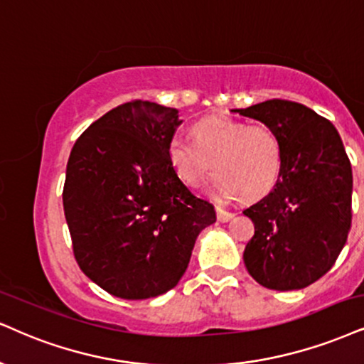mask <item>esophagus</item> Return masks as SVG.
<instances>
[{"instance_id":"obj_1","label":"esophagus","mask_w":364,"mask_h":364,"mask_svg":"<svg viewBox=\"0 0 364 364\" xmlns=\"http://www.w3.org/2000/svg\"><path fill=\"white\" fill-rule=\"evenodd\" d=\"M216 213H218V219L221 223H228V221H231L232 218H235V214H232L231 210H226V209H221V208H218Z\"/></svg>"}]
</instances>
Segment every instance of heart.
<instances>
[{
	"instance_id": "b5f03b06",
	"label": "heart",
	"mask_w": 364,
	"mask_h": 364,
	"mask_svg": "<svg viewBox=\"0 0 364 364\" xmlns=\"http://www.w3.org/2000/svg\"><path fill=\"white\" fill-rule=\"evenodd\" d=\"M168 160L186 186L199 187L213 161V191L219 199L240 196L245 203L262 199L280 177L282 140L270 124L208 116L196 121L192 140L175 134L168 140Z\"/></svg>"
}]
</instances>
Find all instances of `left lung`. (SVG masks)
Returning a JSON list of instances; mask_svg holds the SVG:
<instances>
[{
    "label": "left lung",
    "instance_id": "1",
    "mask_svg": "<svg viewBox=\"0 0 364 364\" xmlns=\"http://www.w3.org/2000/svg\"><path fill=\"white\" fill-rule=\"evenodd\" d=\"M236 111L275 128L284 146L273 191L243 210L255 224L246 270L267 289H304L333 268L346 245L351 161L334 124L300 102L270 100Z\"/></svg>",
    "mask_w": 364,
    "mask_h": 364
}]
</instances>
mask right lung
Wrapping results in <instances>:
<instances>
[{"label": "right lung", "instance_id": "add662e5", "mask_svg": "<svg viewBox=\"0 0 364 364\" xmlns=\"http://www.w3.org/2000/svg\"><path fill=\"white\" fill-rule=\"evenodd\" d=\"M178 111L134 100L107 111L74 143L64 213L79 268L107 294H165L189 267L196 237L216 223L168 160Z\"/></svg>", "mask_w": 364, "mask_h": 364}]
</instances>
